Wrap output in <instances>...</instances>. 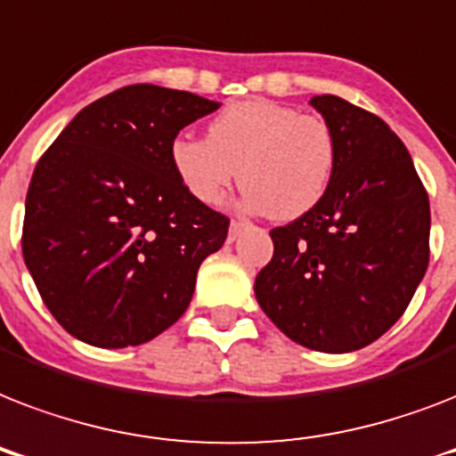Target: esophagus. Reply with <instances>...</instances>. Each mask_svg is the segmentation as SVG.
Here are the masks:
<instances>
[{"instance_id": "esophagus-1", "label": "esophagus", "mask_w": 456, "mask_h": 456, "mask_svg": "<svg viewBox=\"0 0 456 456\" xmlns=\"http://www.w3.org/2000/svg\"><path fill=\"white\" fill-rule=\"evenodd\" d=\"M246 224H248L246 220H232V224H229V241H234L236 236L246 229Z\"/></svg>"}]
</instances>
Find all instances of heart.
Listing matches in <instances>:
<instances>
[{"label": "heart", "mask_w": 456, "mask_h": 456, "mask_svg": "<svg viewBox=\"0 0 456 456\" xmlns=\"http://www.w3.org/2000/svg\"><path fill=\"white\" fill-rule=\"evenodd\" d=\"M170 163L203 206H220L239 177L243 206L293 220L317 206L331 184L336 139L324 118L248 99L220 110L208 139H175Z\"/></svg>", "instance_id": "heart-1"}]
</instances>
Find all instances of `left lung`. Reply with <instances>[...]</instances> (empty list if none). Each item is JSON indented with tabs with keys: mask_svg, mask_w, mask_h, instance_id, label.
Here are the masks:
<instances>
[{
	"mask_svg": "<svg viewBox=\"0 0 456 456\" xmlns=\"http://www.w3.org/2000/svg\"><path fill=\"white\" fill-rule=\"evenodd\" d=\"M336 139L317 206L270 232L256 277L263 312L300 346L353 353L403 317L428 267L431 206L410 151L381 118L333 94L312 96Z\"/></svg>",
	"mask_w": 456,
	"mask_h": 456,
	"instance_id": "left-lung-1",
	"label": "left lung"
}]
</instances>
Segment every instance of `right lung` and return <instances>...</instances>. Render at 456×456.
I'll return each mask as SVG.
<instances>
[{
	"label": "right lung",
	"instance_id": "right-lung-1",
	"mask_svg": "<svg viewBox=\"0 0 456 456\" xmlns=\"http://www.w3.org/2000/svg\"><path fill=\"white\" fill-rule=\"evenodd\" d=\"M217 109L191 92L130 85L82 109L39 158L23 257L53 319L82 343L142 346L191 303L229 217L186 191L170 144Z\"/></svg>",
	"mask_w": 456,
	"mask_h": 456
}]
</instances>
